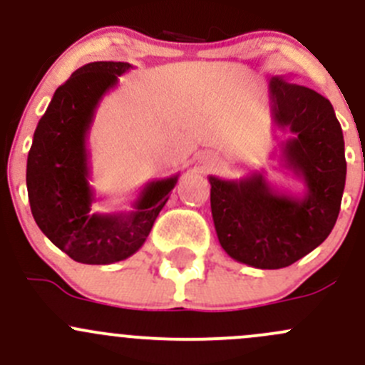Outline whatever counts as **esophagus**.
<instances>
[{
  "label": "esophagus",
  "mask_w": 365,
  "mask_h": 365,
  "mask_svg": "<svg viewBox=\"0 0 365 365\" xmlns=\"http://www.w3.org/2000/svg\"><path fill=\"white\" fill-rule=\"evenodd\" d=\"M205 165H206V168H212L213 162H212V160H206V162H205Z\"/></svg>",
  "instance_id": "esophagus-1"
}]
</instances>
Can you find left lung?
<instances>
[{"label":"left lung","mask_w":365,"mask_h":365,"mask_svg":"<svg viewBox=\"0 0 365 365\" xmlns=\"http://www.w3.org/2000/svg\"><path fill=\"white\" fill-rule=\"evenodd\" d=\"M268 93L274 125L293 134L282 143V165L304 182V194L275 189L263 173L208 182L220 247L249 267L277 270L314 251L336 226L346 159L329 98L281 77H272Z\"/></svg>","instance_id":"8db88e82"}]
</instances>
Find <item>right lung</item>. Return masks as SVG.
<instances>
[{
    "mask_svg": "<svg viewBox=\"0 0 365 365\" xmlns=\"http://www.w3.org/2000/svg\"><path fill=\"white\" fill-rule=\"evenodd\" d=\"M132 68L123 61H93L61 84L40 118L26 165L29 206L42 233L84 264H111L143 247L178 175L143 187L134 210L91 213L86 139L102 97Z\"/></svg>",
    "mask_w": 365,
    "mask_h": 365,
    "instance_id": "right-lung-1",
    "label": "right lung"
}]
</instances>
